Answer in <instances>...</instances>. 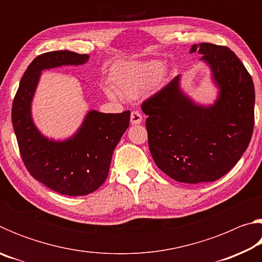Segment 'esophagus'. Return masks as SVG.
Here are the masks:
<instances>
[{"label":"esophagus","mask_w":262,"mask_h":262,"mask_svg":"<svg viewBox=\"0 0 262 262\" xmlns=\"http://www.w3.org/2000/svg\"><path fill=\"white\" fill-rule=\"evenodd\" d=\"M130 122L133 125H139L142 122V114L139 111H133L130 113Z\"/></svg>","instance_id":"esophagus-1"}]
</instances>
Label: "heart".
Listing matches in <instances>:
<instances>
[{
    "instance_id": "b5f03b06",
    "label": "heart",
    "mask_w": 262,
    "mask_h": 262,
    "mask_svg": "<svg viewBox=\"0 0 262 262\" xmlns=\"http://www.w3.org/2000/svg\"><path fill=\"white\" fill-rule=\"evenodd\" d=\"M163 70L161 62H143V63H127L115 70L113 85L107 84L105 91L110 97L119 94L128 98H136L149 91L158 82Z\"/></svg>"
}]
</instances>
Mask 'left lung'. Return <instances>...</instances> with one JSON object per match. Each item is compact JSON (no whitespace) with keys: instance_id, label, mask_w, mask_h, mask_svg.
I'll use <instances>...</instances> for the list:
<instances>
[{"instance_id":"1","label":"left lung","mask_w":262,"mask_h":262,"mask_svg":"<svg viewBox=\"0 0 262 262\" xmlns=\"http://www.w3.org/2000/svg\"><path fill=\"white\" fill-rule=\"evenodd\" d=\"M202 54L220 88L209 107L195 105L179 89L180 76L142 103L148 115L150 154L172 179L210 183L236 165L254 128V84L237 55L225 46L201 42L190 53Z\"/></svg>"}]
</instances>
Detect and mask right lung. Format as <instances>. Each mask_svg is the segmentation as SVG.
I'll list each match as a JSON object with an SVG mask.
<instances>
[{
	"mask_svg": "<svg viewBox=\"0 0 262 262\" xmlns=\"http://www.w3.org/2000/svg\"><path fill=\"white\" fill-rule=\"evenodd\" d=\"M88 60V54L69 51L38 55L25 70L12 101L11 121L26 170L39 183L69 196L90 194L104 184L114 149L129 127L130 111L107 114L90 111L72 139L55 142L34 127L31 100L41 70Z\"/></svg>",
	"mask_w": 262,
	"mask_h": 262,
	"instance_id": "obj_1",
	"label": "right lung"
}]
</instances>
